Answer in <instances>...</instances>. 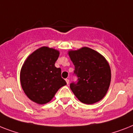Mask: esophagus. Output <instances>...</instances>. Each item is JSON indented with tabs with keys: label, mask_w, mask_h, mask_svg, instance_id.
Returning <instances> with one entry per match:
<instances>
[{
	"label": "esophagus",
	"mask_w": 133,
	"mask_h": 133,
	"mask_svg": "<svg viewBox=\"0 0 133 133\" xmlns=\"http://www.w3.org/2000/svg\"><path fill=\"white\" fill-rule=\"evenodd\" d=\"M65 81H66V84H69V79H66Z\"/></svg>",
	"instance_id": "obj_1"
}]
</instances>
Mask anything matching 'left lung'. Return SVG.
I'll list each match as a JSON object with an SVG mask.
<instances>
[{
  "mask_svg": "<svg viewBox=\"0 0 133 133\" xmlns=\"http://www.w3.org/2000/svg\"><path fill=\"white\" fill-rule=\"evenodd\" d=\"M69 56L75 66L76 82L70 88L77 98L85 104H94L107 94L111 82V69L102 55L89 48L70 51Z\"/></svg>",
  "mask_w": 133,
  "mask_h": 133,
  "instance_id": "left-lung-1",
  "label": "left lung"
}]
</instances>
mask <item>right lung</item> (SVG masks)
I'll use <instances>...</instances> for the list:
<instances>
[{
	"label": "right lung",
	"instance_id": "obj_1",
	"mask_svg": "<svg viewBox=\"0 0 133 133\" xmlns=\"http://www.w3.org/2000/svg\"><path fill=\"white\" fill-rule=\"evenodd\" d=\"M58 56V51L42 47L25 61L21 70V85L32 101L41 105L47 103L60 88L66 84L61 77V69L55 66Z\"/></svg>",
	"mask_w": 133,
	"mask_h": 133
}]
</instances>
